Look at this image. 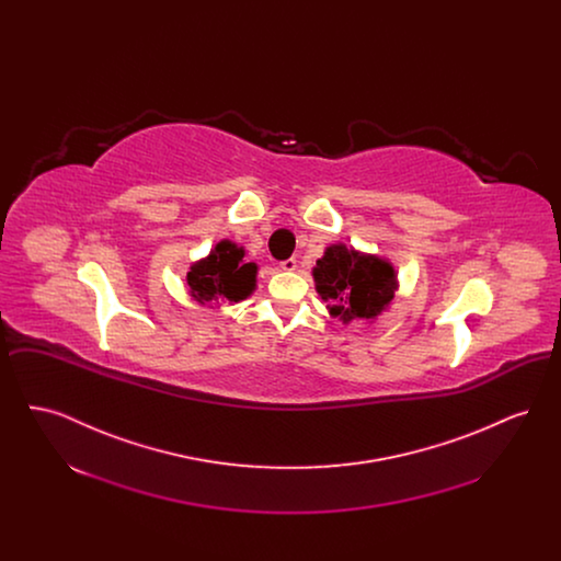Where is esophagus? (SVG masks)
Segmentation results:
<instances>
[{"instance_id": "obj_1", "label": "esophagus", "mask_w": 561, "mask_h": 561, "mask_svg": "<svg viewBox=\"0 0 561 561\" xmlns=\"http://www.w3.org/2000/svg\"><path fill=\"white\" fill-rule=\"evenodd\" d=\"M279 267L284 268V271H294V268H296V259H286V261H282V263H279Z\"/></svg>"}]
</instances>
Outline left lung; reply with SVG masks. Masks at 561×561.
<instances>
[{"label": "left lung", "mask_w": 561, "mask_h": 561, "mask_svg": "<svg viewBox=\"0 0 561 561\" xmlns=\"http://www.w3.org/2000/svg\"><path fill=\"white\" fill-rule=\"evenodd\" d=\"M313 279L330 316L343 323L376 320L398 290V275L391 263L362 254L345 243L325 248L313 268Z\"/></svg>", "instance_id": "1"}]
</instances>
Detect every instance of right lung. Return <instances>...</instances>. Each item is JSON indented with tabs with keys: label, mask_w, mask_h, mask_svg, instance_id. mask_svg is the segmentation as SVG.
Listing matches in <instances>:
<instances>
[{
	"label": "right lung",
	"mask_w": 561,
	"mask_h": 561,
	"mask_svg": "<svg viewBox=\"0 0 561 561\" xmlns=\"http://www.w3.org/2000/svg\"><path fill=\"white\" fill-rule=\"evenodd\" d=\"M245 250L233 241L222 240L213 252L197 261L187 273L188 293L199 305L240 302L256 288V263L243 261Z\"/></svg>",
	"instance_id": "add662e5"
}]
</instances>
